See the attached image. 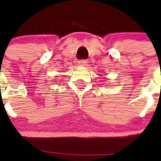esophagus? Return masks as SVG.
Returning a JSON list of instances; mask_svg holds the SVG:
<instances>
[{"instance_id":"1","label":"esophagus","mask_w":161,"mask_h":161,"mask_svg":"<svg viewBox=\"0 0 161 161\" xmlns=\"http://www.w3.org/2000/svg\"><path fill=\"white\" fill-rule=\"evenodd\" d=\"M87 60L86 59H81V60H80L79 62H78V64L80 65V66H83V67H85L86 65H87Z\"/></svg>"}]
</instances>
